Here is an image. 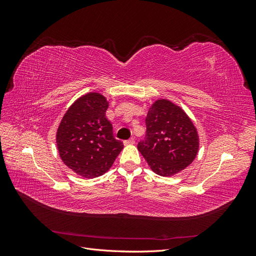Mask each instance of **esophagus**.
Here are the masks:
<instances>
[{"mask_svg": "<svg viewBox=\"0 0 256 256\" xmlns=\"http://www.w3.org/2000/svg\"><path fill=\"white\" fill-rule=\"evenodd\" d=\"M124 144H125V145H132V144H134V138H129V140L124 141Z\"/></svg>", "mask_w": 256, "mask_h": 256, "instance_id": "34e87169", "label": "esophagus"}]
</instances>
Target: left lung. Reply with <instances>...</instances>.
Returning a JSON list of instances; mask_svg holds the SVG:
<instances>
[{"label": "left lung", "mask_w": 256, "mask_h": 256, "mask_svg": "<svg viewBox=\"0 0 256 256\" xmlns=\"http://www.w3.org/2000/svg\"><path fill=\"white\" fill-rule=\"evenodd\" d=\"M146 138L138 144L152 171L174 176L189 166L198 152V129L180 106L159 98L146 116Z\"/></svg>", "instance_id": "1"}]
</instances>
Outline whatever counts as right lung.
<instances>
[{
    "label": "right lung",
    "mask_w": 256,
    "mask_h": 256,
    "mask_svg": "<svg viewBox=\"0 0 256 256\" xmlns=\"http://www.w3.org/2000/svg\"><path fill=\"white\" fill-rule=\"evenodd\" d=\"M106 98L97 92L79 97L68 108L56 131V146L62 161L84 178L104 175L122 150L106 118Z\"/></svg>",
    "instance_id": "right-lung-1"
}]
</instances>
